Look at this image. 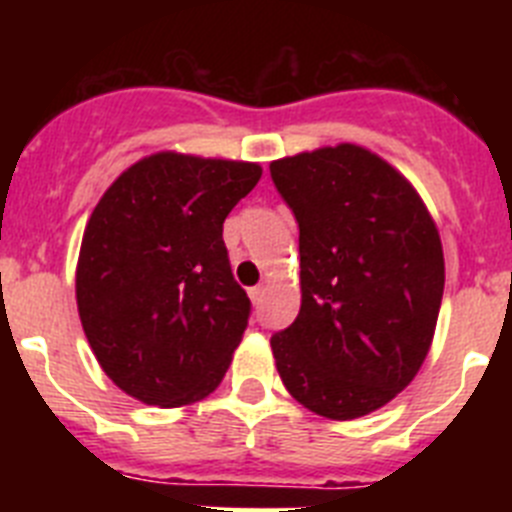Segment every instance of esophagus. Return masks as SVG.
<instances>
[{"label":"esophagus","instance_id":"obj_1","mask_svg":"<svg viewBox=\"0 0 512 512\" xmlns=\"http://www.w3.org/2000/svg\"><path fill=\"white\" fill-rule=\"evenodd\" d=\"M264 292H266V287H264V284H256V287H251V289H248V297H251V302H253V305H259V302L264 300Z\"/></svg>","mask_w":512,"mask_h":512}]
</instances>
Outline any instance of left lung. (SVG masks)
Listing matches in <instances>:
<instances>
[{
    "label": "left lung",
    "mask_w": 512,
    "mask_h": 512,
    "mask_svg": "<svg viewBox=\"0 0 512 512\" xmlns=\"http://www.w3.org/2000/svg\"><path fill=\"white\" fill-rule=\"evenodd\" d=\"M271 182L300 225V315L271 336L289 395L330 420L387 405L431 348L441 238L410 182L341 143L282 158Z\"/></svg>",
    "instance_id": "1"
}]
</instances>
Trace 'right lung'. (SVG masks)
Returning a JSON list of instances; mask_svg holds the SVG:
<instances>
[{
  "label": "right lung",
  "instance_id": "right-lung-1",
  "mask_svg": "<svg viewBox=\"0 0 512 512\" xmlns=\"http://www.w3.org/2000/svg\"><path fill=\"white\" fill-rule=\"evenodd\" d=\"M259 179V164L156 153L94 207L76 305L99 366L135 400L179 408L223 382L251 315L223 223Z\"/></svg>",
  "mask_w": 512,
  "mask_h": 512
}]
</instances>
